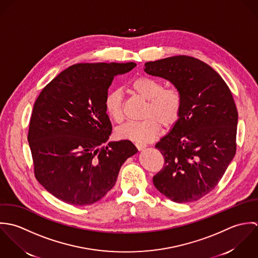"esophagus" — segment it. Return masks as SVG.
I'll return each mask as SVG.
<instances>
[{
    "instance_id": "esophagus-1",
    "label": "esophagus",
    "mask_w": 258,
    "mask_h": 258,
    "mask_svg": "<svg viewBox=\"0 0 258 258\" xmlns=\"http://www.w3.org/2000/svg\"><path fill=\"white\" fill-rule=\"evenodd\" d=\"M136 147H137V149L139 151H143V150H145L147 148V146L145 144H141V143H136Z\"/></svg>"
}]
</instances>
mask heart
<instances>
[{"label": "heart", "instance_id": "obj_1", "mask_svg": "<svg viewBox=\"0 0 258 258\" xmlns=\"http://www.w3.org/2000/svg\"><path fill=\"white\" fill-rule=\"evenodd\" d=\"M133 90L148 101L144 110V118L130 121L116 131L119 139L137 143L153 141L160 131V124L167 128L178 119L181 109V99L175 89H163L162 84L150 77H140L132 84ZM107 116L116 123L123 120L122 92L120 89L110 90L103 100Z\"/></svg>", "mask_w": 258, "mask_h": 258}]
</instances>
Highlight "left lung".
<instances>
[{
    "label": "left lung",
    "mask_w": 258,
    "mask_h": 258,
    "mask_svg": "<svg viewBox=\"0 0 258 258\" xmlns=\"http://www.w3.org/2000/svg\"><path fill=\"white\" fill-rule=\"evenodd\" d=\"M145 67L147 74L170 82L181 99L177 121L155 145L164 165L154 184L174 203L198 201L216 186L235 155L238 113L231 92L211 67L192 56Z\"/></svg>",
    "instance_id": "8db88e82"
}]
</instances>
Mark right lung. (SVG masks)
<instances>
[{"instance_id": "obj_1", "label": "right lung", "mask_w": 258, "mask_h": 258, "mask_svg": "<svg viewBox=\"0 0 258 258\" xmlns=\"http://www.w3.org/2000/svg\"><path fill=\"white\" fill-rule=\"evenodd\" d=\"M135 62L76 63L48 84L34 104L28 142L37 180L56 199L93 205L112 188L123 162L139 151L128 140L108 142L103 100L117 75Z\"/></svg>"}]
</instances>
